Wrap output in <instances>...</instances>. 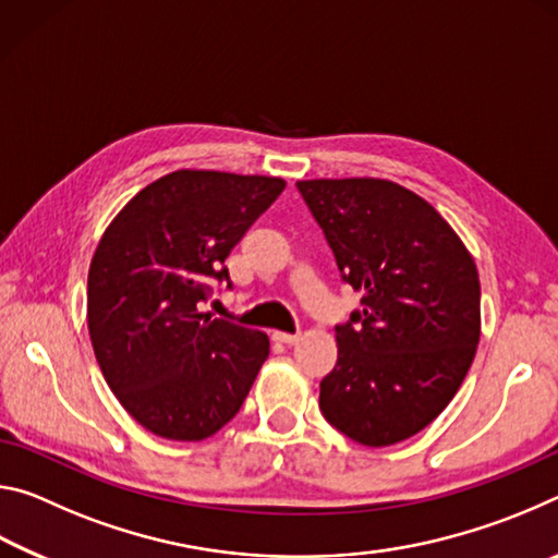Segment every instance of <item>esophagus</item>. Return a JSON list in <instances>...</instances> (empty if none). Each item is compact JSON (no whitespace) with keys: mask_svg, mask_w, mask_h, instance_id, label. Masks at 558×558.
<instances>
[{"mask_svg":"<svg viewBox=\"0 0 558 558\" xmlns=\"http://www.w3.org/2000/svg\"><path fill=\"white\" fill-rule=\"evenodd\" d=\"M272 339H276V342H280V344H288V347H292V344H298V342H300V335H288V332H272Z\"/></svg>","mask_w":558,"mask_h":558,"instance_id":"34e87169","label":"esophagus"}]
</instances>
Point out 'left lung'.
<instances>
[{"mask_svg":"<svg viewBox=\"0 0 558 558\" xmlns=\"http://www.w3.org/2000/svg\"><path fill=\"white\" fill-rule=\"evenodd\" d=\"M302 199L342 280L364 292L337 325V364L319 411L362 446L401 442L458 393L480 342V278L433 206L389 179H307Z\"/></svg>","mask_w":558,"mask_h":558,"instance_id":"8db88e82","label":"left lung"}]
</instances>
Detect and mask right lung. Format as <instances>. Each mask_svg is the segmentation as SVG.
Here are the masks:
<instances>
[{
	"instance_id": "add662e5",
	"label": "right lung",
	"mask_w": 558,
	"mask_h": 558,
	"mask_svg": "<svg viewBox=\"0 0 558 558\" xmlns=\"http://www.w3.org/2000/svg\"><path fill=\"white\" fill-rule=\"evenodd\" d=\"M282 189L278 177L177 169L102 233L88 270L93 352L122 409L155 436H214L268 359L266 335L199 305L214 280H229L223 260Z\"/></svg>"
}]
</instances>
